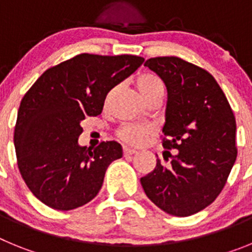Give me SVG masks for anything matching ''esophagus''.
<instances>
[{
    "instance_id": "obj_1",
    "label": "esophagus",
    "mask_w": 252,
    "mask_h": 252,
    "mask_svg": "<svg viewBox=\"0 0 252 252\" xmlns=\"http://www.w3.org/2000/svg\"><path fill=\"white\" fill-rule=\"evenodd\" d=\"M124 154L125 157H130V155H133V154H137V150L132 148H128V146H124Z\"/></svg>"
}]
</instances>
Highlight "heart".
<instances>
[{
  "label": "heart",
  "mask_w": 252,
  "mask_h": 252,
  "mask_svg": "<svg viewBox=\"0 0 252 252\" xmlns=\"http://www.w3.org/2000/svg\"><path fill=\"white\" fill-rule=\"evenodd\" d=\"M136 88L139 91L140 94L142 95V98L146 99L150 97L151 94L157 92H164V83L159 77L154 74H142L137 77ZM149 133V128L144 127V126H137V125H126L120 130L119 136L121 137L124 141L131 145H139L144 141L145 136Z\"/></svg>",
  "instance_id": "1"
}]
</instances>
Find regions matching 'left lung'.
<instances>
[{
	"label": "left lung",
	"instance_id": "obj_1",
	"mask_svg": "<svg viewBox=\"0 0 252 252\" xmlns=\"http://www.w3.org/2000/svg\"><path fill=\"white\" fill-rule=\"evenodd\" d=\"M144 65L168 91L162 146L175 154L168 166L158 159L140 182L155 206L187 217L212 203L226 184L237 157L235 116L204 69L177 57L151 58Z\"/></svg>",
	"mask_w": 252,
	"mask_h": 252
}]
</instances>
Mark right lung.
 <instances>
[{"instance_id": "1", "label": "right lung", "mask_w": 252, "mask_h": 252, "mask_svg": "<svg viewBox=\"0 0 252 252\" xmlns=\"http://www.w3.org/2000/svg\"><path fill=\"white\" fill-rule=\"evenodd\" d=\"M142 62L136 55L79 54L45 70L24 95L13 142L21 177L40 202L70 211L98 194L108 165L122 158V146H81V122L99 115L107 93Z\"/></svg>"}]
</instances>
